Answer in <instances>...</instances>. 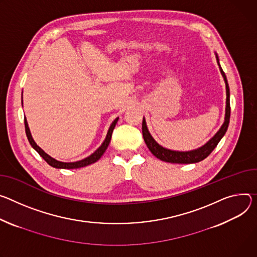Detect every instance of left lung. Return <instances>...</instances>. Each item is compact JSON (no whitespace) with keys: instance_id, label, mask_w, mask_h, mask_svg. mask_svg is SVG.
I'll list each match as a JSON object with an SVG mask.
<instances>
[{"instance_id":"1","label":"left lung","mask_w":257,"mask_h":257,"mask_svg":"<svg viewBox=\"0 0 257 257\" xmlns=\"http://www.w3.org/2000/svg\"><path fill=\"white\" fill-rule=\"evenodd\" d=\"M216 60H217V63L219 65L220 73L223 77V80H224V83H225V89H226L225 116H224V122H223L222 126L217 131V133L211 139H210V141L207 144H205L203 147H201L197 150L189 151V152H178V151L168 150L166 148H163L162 146H160L153 138L151 133L149 132L146 120L144 119L143 120V135H144L145 142H146L149 150L151 151V153L155 157L160 159L161 161L168 162V163H174V164H193V163H198L200 161H203L205 158H207L210 154L212 153V151L216 148V146L220 142V139L225 134V132L227 130V127H228V124H229V116H230L229 87H228V84H227L225 74L223 73L222 68L219 64V59H218L217 54H216Z\"/></svg>"}]
</instances>
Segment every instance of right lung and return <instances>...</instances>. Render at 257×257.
Returning a JSON list of instances; mask_svg holds the SVG:
<instances>
[{"label":"right lung","mask_w":257,"mask_h":257,"mask_svg":"<svg viewBox=\"0 0 257 257\" xmlns=\"http://www.w3.org/2000/svg\"><path fill=\"white\" fill-rule=\"evenodd\" d=\"M119 118H116L110 125L108 131H107V134H106V137L104 139V142L102 143V145L94 152L92 155H90L89 157L81 160V161H77V162H69V163H65V162H60V161H57L55 159H53L52 157H50L48 154H46L33 139V136L31 134V131H30V128H29V125H28V121L26 119L25 116V127H26V133H27V137L29 139V142L31 144V146L39 153V155L48 163V164L54 168H58V169H77V168H81V167H85V166H88V165H91L93 164V163L97 162L101 156L104 154L105 150L107 149L108 145H109V142H110V138H111V134H112V131L114 129V126L116 124V122H118Z\"/></svg>","instance_id":"right-lung-1"}]
</instances>
